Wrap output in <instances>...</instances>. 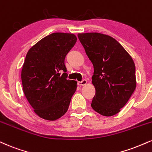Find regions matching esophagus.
I'll return each instance as SVG.
<instances>
[{
    "mask_svg": "<svg viewBox=\"0 0 152 152\" xmlns=\"http://www.w3.org/2000/svg\"><path fill=\"white\" fill-rule=\"evenodd\" d=\"M87 83V81L86 79H83V81H78V86H84V85H86V84Z\"/></svg>",
    "mask_w": 152,
    "mask_h": 152,
    "instance_id": "34e87169",
    "label": "esophagus"
}]
</instances>
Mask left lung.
Masks as SVG:
<instances>
[{"label":"left lung","instance_id":"left-lung-1","mask_svg":"<svg viewBox=\"0 0 152 152\" xmlns=\"http://www.w3.org/2000/svg\"><path fill=\"white\" fill-rule=\"evenodd\" d=\"M78 37L94 68L92 83L96 94L91 107L103 116L115 115L136 88L134 61L112 37L98 32L79 33Z\"/></svg>","mask_w":152,"mask_h":152}]
</instances>
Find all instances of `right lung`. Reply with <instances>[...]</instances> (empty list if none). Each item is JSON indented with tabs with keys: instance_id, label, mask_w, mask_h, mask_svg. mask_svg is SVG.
<instances>
[{
	"instance_id": "1",
	"label": "right lung",
	"mask_w": 152,
	"mask_h": 152,
	"mask_svg": "<svg viewBox=\"0 0 152 152\" xmlns=\"http://www.w3.org/2000/svg\"><path fill=\"white\" fill-rule=\"evenodd\" d=\"M76 40L74 34L54 32L27 53L21 71L23 92L39 118L54 121L68 110L77 82L67 79L64 59Z\"/></svg>"
}]
</instances>
